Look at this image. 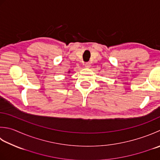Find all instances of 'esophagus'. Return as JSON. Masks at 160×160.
I'll use <instances>...</instances> for the list:
<instances>
[{
  "instance_id": "obj_1",
  "label": "esophagus",
  "mask_w": 160,
  "mask_h": 160,
  "mask_svg": "<svg viewBox=\"0 0 160 160\" xmlns=\"http://www.w3.org/2000/svg\"><path fill=\"white\" fill-rule=\"evenodd\" d=\"M84 67H85L86 68H90L91 63L90 62H86L85 64H84Z\"/></svg>"
}]
</instances>
